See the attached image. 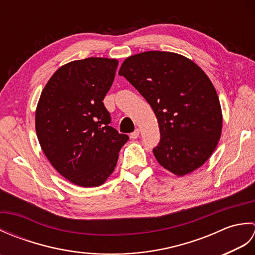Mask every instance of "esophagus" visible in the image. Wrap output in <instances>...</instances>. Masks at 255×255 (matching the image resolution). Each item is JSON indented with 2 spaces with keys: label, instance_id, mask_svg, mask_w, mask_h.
<instances>
[{
  "label": "esophagus",
  "instance_id": "34e87169",
  "mask_svg": "<svg viewBox=\"0 0 255 255\" xmlns=\"http://www.w3.org/2000/svg\"><path fill=\"white\" fill-rule=\"evenodd\" d=\"M139 133H140V130H139V129L137 128L136 130H134L133 132H131V133H130V137H131L132 139H137V138L139 137Z\"/></svg>",
  "mask_w": 255,
  "mask_h": 255
}]
</instances>
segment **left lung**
<instances>
[{
  "instance_id": "left-lung-1",
  "label": "left lung",
  "mask_w": 255,
  "mask_h": 255,
  "mask_svg": "<svg viewBox=\"0 0 255 255\" xmlns=\"http://www.w3.org/2000/svg\"><path fill=\"white\" fill-rule=\"evenodd\" d=\"M118 74L138 90L158 119L156 161L177 176L202 166L223 129L219 97L207 74L191 59L169 51L128 57Z\"/></svg>"
}]
</instances>
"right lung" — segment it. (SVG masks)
<instances>
[{"instance_id":"1","label":"right lung","mask_w":255,"mask_h":255,"mask_svg":"<svg viewBox=\"0 0 255 255\" xmlns=\"http://www.w3.org/2000/svg\"><path fill=\"white\" fill-rule=\"evenodd\" d=\"M117 66V59L97 57L69 62L52 74L38 101V141L51 165L75 185L104 184L129 139L110 126L103 103Z\"/></svg>"}]
</instances>
